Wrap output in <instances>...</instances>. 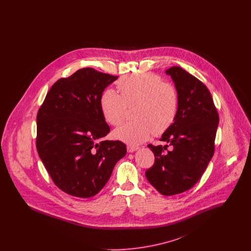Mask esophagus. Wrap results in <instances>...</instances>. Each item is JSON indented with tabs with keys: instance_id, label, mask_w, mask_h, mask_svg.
I'll return each instance as SVG.
<instances>
[{
	"instance_id": "esophagus-1",
	"label": "esophagus",
	"mask_w": 251,
	"mask_h": 251,
	"mask_svg": "<svg viewBox=\"0 0 251 251\" xmlns=\"http://www.w3.org/2000/svg\"><path fill=\"white\" fill-rule=\"evenodd\" d=\"M139 149L138 146H134V145H128L127 146V151L128 152H133L135 151H137Z\"/></svg>"
}]
</instances>
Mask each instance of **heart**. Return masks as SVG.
Listing matches in <instances>:
<instances>
[{
    "label": "heart",
    "mask_w": 251,
    "mask_h": 251,
    "mask_svg": "<svg viewBox=\"0 0 251 251\" xmlns=\"http://www.w3.org/2000/svg\"><path fill=\"white\" fill-rule=\"evenodd\" d=\"M120 92L105 90L100 98L103 117L112 126L124 120L128 107L133 108L136 120L124 123L115 131L116 138L129 145H137L151 134L167 131L176 120L179 96L174 84L162 81L155 73L131 74L117 82Z\"/></svg>",
    "instance_id": "b5f03b06"
}]
</instances>
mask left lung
<instances>
[{
    "instance_id": "8db88e82",
    "label": "left lung",
    "mask_w": 251,
    "mask_h": 251,
    "mask_svg": "<svg viewBox=\"0 0 251 251\" xmlns=\"http://www.w3.org/2000/svg\"><path fill=\"white\" fill-rule=\"evenodd\" d=\"M166 73L178 89L179 111L160 139L167 145H148L155 160L146 177L159 193L173 196L191 189L201 178L215 152L219 117L212 95L201 81L179 67H172ZM168 145L172 146L170 151Z\"/></svg>"
}]
</instances>
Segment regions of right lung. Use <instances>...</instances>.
I'll return each instance as SVG.
<instances>
[{
  "mask_svg": "<svg viewBox=\"0 0 251 251\" xmlns=\"http://www.w3.org/2000/svg\"><path fill=\"white\" fill-rule=\"evenodd\" d=\"M118 76L84 68L57 80L36 116L37 153L62 191L77 198L97 195L124 157L126 145L100 139L110 128L100 98Z\"/></svg>",
  "mask_w": 251,
  "mask_h": 251,
  "instance_id": "add662e5",
  "label": "right lung"
}]
</instances>
